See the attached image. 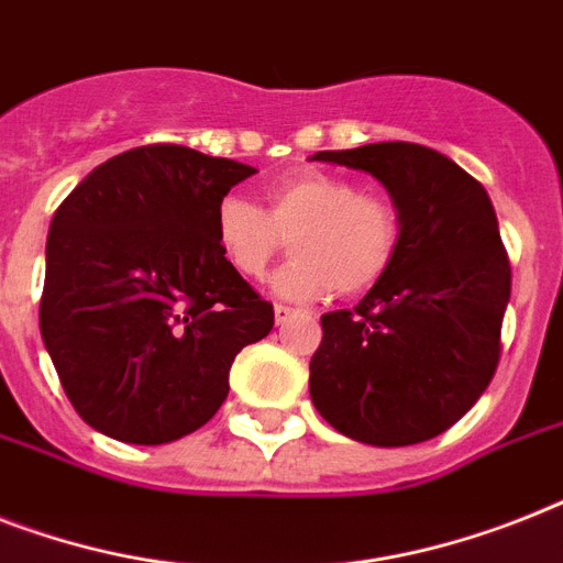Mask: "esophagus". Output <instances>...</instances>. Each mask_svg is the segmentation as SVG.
Returning a JSON list of instances; mask_svg holds the SVG:
<instances>
[{
  "mask_svg": "<svg viewBox=\"0 0 563 563\" xmlns=\"http://www.w3.org/2000/svg\"><path fill=\"white\" fill-rule=\"evenodd\" d=\"M291 314H295V309L291 306H274V321H277V327H283V323L289 321Z\"/></svg>",
  "mask_w": 563,
  "mask_h": 563,
  "instance_id": "esophagus-1",
  "label": "esophagus"
}]
</instances>
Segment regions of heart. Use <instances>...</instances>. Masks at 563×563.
I'll use <instances>...</instances> for the list:
<instances>
[{
    "instance_id": "heart-1",
    "label": "heart",
    "mask_w": 563,
    "mask_h": 563,
    "mask_svg": "<svg viewBox=\"0 0 563 563\" xmlns=\"http://www.w3.org/2000/svg\"><path fill=\"white\" fill-rule=\"evenodd\" d=\"M213 240L228 266L249 280L263 277L289 240L295 260L272 283L280 297H358L376 289L396 263L401 219L390 199L355 190L344 176L300 170L274 181L263 208L236 194L222 196Z\"/></svg>"
}]
</instances>
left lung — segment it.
I'll return each instance as SVG.
<instances>
[{
    "label": "left lung",
    "instance_id": "left-lung-1",
    "mask_svg": "<svg viewBox=\"0 0 563 563\" xmlns=\"http://www.w3.org/2000/svg\"><path fill=\"white\" fill-rule=\"evenodd\" d=\"M312 162L378 178L401 219L385 280L355 309L321 318L314 408L364 445L433 440L474 408L500 361L511 268L492 199L448 155L408 141L323 150Z\"/></svg>",
    "mask_w": 563,
    "mask_h": 563
}]
</instances>
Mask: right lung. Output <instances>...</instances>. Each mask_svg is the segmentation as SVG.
Listing matches in <instances>:
<instances>
[{"mask_svg":"<svg viewBox=\"0 0 563 563\" xmlns=\"http://www.w3.org/2000/svg\"><path fill=\"white\" fill-rule=\"evenodd\" d=\"M254 167L178 144L109 158L63 199L48 228L40 332L86 424L164 445L228 399L242 346L274 309L228 266L213 210Z\"/></svg>","mask_w":563,"mask_h":563,"instance_id":"right-lung-1","label":"right lung"}]
</instances>
